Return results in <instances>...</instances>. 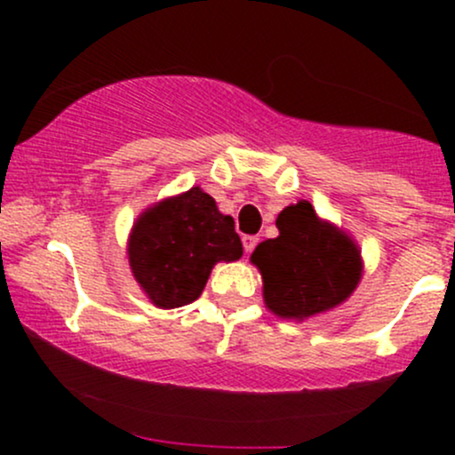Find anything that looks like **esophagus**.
Listing matches in <instances>:
<instances>
[{"label": "esophagus", "mask_w": 455, "mask_h": 455, "mask_svg": "<svg viewBox=\"0 0 455 455\" xmlns=\"http://www.w3.org/2000/svg\"><path fill=\"white\" fill-rule=\"evenodd\" d=\"M242 242H243V250L250 254L254 250V245L259 243V237H257V235H243Z\"/></svg>", "instance_id": "obj_1"}]
</instances>
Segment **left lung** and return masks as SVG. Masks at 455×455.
<instances>
[{
    "label": "left lung",
    "instance_id": "left-lung-1",
    "mask_svg": "<svg viewBox=\"0 0 455 455\" xmlns=\"http://www.w3.org/2000/svg\"><path fill=\"white\" fill-rule=\"evenodd\" d=\"M280 235L259 243L252 260L263 275L265 306L304 321L340 306L362 280V252L340 228L316 216L307 201L284 207Z\"/></svg>",
    "mask_w": 455,
    "mask_h": 455
}]
</instances>
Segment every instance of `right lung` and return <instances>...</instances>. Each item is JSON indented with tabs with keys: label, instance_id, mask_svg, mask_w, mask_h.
<instances>
[{
	"label": "right lung",
	"instance_id": "add662e5",
	"mask_svg": "<svg viewBox=\"0 0 455 455\" xmlns=\"http://www.w3.org/2000/svg\"><path fill=\"white\" fill-rule=\"evenodd\" d=\"M242 254L233 218L218 212L198 186L145 210L128 239L132 275L151 304L164 310L198 299L213 265Z\"/></svg>",
	"mask_w": 455,
	"mask_h": 455
}]
</instances>
